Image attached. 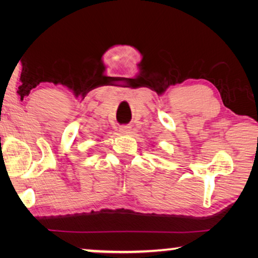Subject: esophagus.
<instances>
[{
  "mask_svg": "<svg viewBox=\"0 0 258 258\" xmlns=\"http://www.w3.org/2000/svg\"><path fill=\"white\" fill-rule=\"evenodd\" d=\"M130 130H132V128H130L129 125H121V126H119V132H121L122 134H129Z\"/></svg>",
  "mask_w": 258,
  "mask_h": 258,
  "instance_id": "obj_1",
  "label": "esophagus"
}]
</instances>
